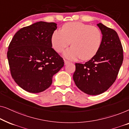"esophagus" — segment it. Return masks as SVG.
<instances>
[{"mask_svg": "<svg viewBox=\"0 0 129 129\" xmlns=\"http://www.w3.org/2000/svg\"><path fill=\"white\" fill-rule=\"evenodd\" d=\"M69 63H70L69 61L66 60H64V64H65V65L69 64Z\"/></svg>", "mask_w": 129, "mask_h": 129, "instance_id": "obj_1", "label": "esophagus"}]
</instances>
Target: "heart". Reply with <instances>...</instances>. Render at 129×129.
Wrapping results in <instances>:
<instances>
[{
    "label": "heart",
    "mask_w": 129,
    "mask_h": 129,
    "mask_svg": "<svg viewBox=\"0 0 129 129\" xmlns=\"http://www.w3.org/2000/svg\"><path fill=\"white\" fill-rule=\"evenodd\" d=\"M102 42V33L98 27L77 22L64 24L61 30L53 31L51 38L53 48L57 53L62 52L71 43L72 47L63 53L70 60L91 59L98 52Z\"/></svg>",
    "instance_id": "heart-1"
}]
</instances>
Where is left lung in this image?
Wrapping results in <instances>:
<instances>
[{
	"label": "left lung",
	"mask_w": 129,
	"mask_h": 129,
	"mask_svg": "<svg viewBox=\"0 0 129 129\" xmlns=\"http://www.w3.org/2000/svg\"><path fill=\"white\" fill-rule=\"evenodd\" d=\"M102 42L98 52L84 64L76 63L73 78L80 90L90 95L105 92L117 78L123 60V50L117 32L101 23Z\"/></svg>",
	"instance_id": "left-lung-1"
}]
</instances>
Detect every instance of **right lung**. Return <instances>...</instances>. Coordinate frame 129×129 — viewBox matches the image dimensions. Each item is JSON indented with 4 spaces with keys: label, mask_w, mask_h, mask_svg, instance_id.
I'll return each mask as SVG.
<instances>
[{
    "label": "right lung",
    "mask_w": 129,
    "mask_h": 129,
    "mask_svg": "<svg viewBox=\"0 0 129 129\" xmlns=\"http://www.w3.org/2000/svg\"><path fill=\"white\" fill-rule=\"evenodd\" d=\"M55 23L38 22L20 29L14 35L7 53L12 78L24 90L42 92L50 87L52 77L64 60L52 48Z\"/></svg>",
    "instance_id": "add662e5"
}]
</instances>
